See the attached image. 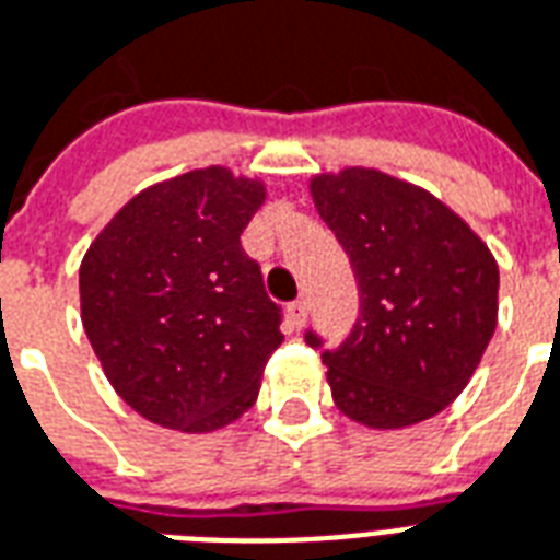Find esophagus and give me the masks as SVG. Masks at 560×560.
I'll use <instances>...</instances> for the list:
<instances>
[{
	"label": "esophagus",
	"mask_w": 560,
	"mask_h": 560,
	"mask_svg": "<svg viewBox=\"0 0 560 560\" xmlns=\"http://www.w3.org/2000/svg\"><path fill=\"white\" fill-rule=\"evenodd\" d=\"M288 317H291L293 326L300 329V326H305V317H308V305H305L302 300L291 302V305H288Z\"/></svg>",
	"instance_id": "1"
}]
</instances>
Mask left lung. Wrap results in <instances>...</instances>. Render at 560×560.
I'll return each mask as SVG.
<instances>
[{
	"label": "left lung",
	"mask_w": 560,
	"mask_h": 560,
	"mask_svg": "<svg viewBox=\"0 0 560 560\" xmlns=\"http://www.w3.org/2000/svg\"><path fill=\"white\" fill-rule=\"evenodd\" d=\"M359 284V317L335 350L317 332L338 409L395 430L436 416L466 388L495 332L499 267L457 213L376 168L312 180Z\"/></svg>",
	"instance_id": "obj_1"
}]
</instances>
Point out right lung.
<instances>
[{
	"mask_svg": "<svg viewBox=\"0 0 560 560\" xmlns=\"http://www.w3.org/2000/svg\"><path fill=\"white\" fill-rule=\"evenodd\" d=\"M264 186L222 165L144 189L80 267L82 326L115 392L153 424L207 433L258 397L281 308L240 234Z\"/></svg>",
	"mask_w": 560,
	"mask_h": 560,
	"instance_id": "obj_1",
	"label": "right lung"
}]
</instances>
